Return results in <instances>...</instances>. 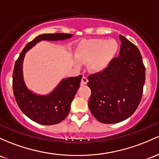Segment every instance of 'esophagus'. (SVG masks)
Here are the masks:
<instances>
[{"label":"esophagus","mask_w":159,"mask_h":159,"mask_svg":"<svg viewBox=\"0 0 159 159\" xmlns=\"http://www.w3.org/2000/svg\"><path fill=\"white\" fill-rule=\"evenodd\" d=\"M88 82V79L87 77L85 76H83L82 78H81V85H84V84H87V83Z\"/></svg>","instance_id":"34e87169"}]
</instances>
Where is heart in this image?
<instances>
[{"mask_svg":"<svg viewBox=\"0 0 159 159\" xmlns=\"http://www.w3.org/2000/svg\"><path fill=\"white\" fill-rule=\"evenodd\" d=\"M118 48V43L114 39L85 40L78 45L75 57L81 63H89V69L92 71L100 72L109 67ZM74 63L78 66L77 62Z\"/></svg>","mask_w":159,"mask_h":159,"instance_id":"b5f03b06","label":"heart"}]
</instances>
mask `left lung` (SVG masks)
I'll use <instances>...</instances> for the list:
<instances>
[{
	"label": "left lung",
	"instance_id": "left-lung-1",
	"mask_svg": "<svg viewBox=\"0 0 159 159\" xmlns=\"http://www.w3.org/2000/svg\"><path fill=\"white\" fill-rule=\"evenodd\" d=\"M121 50L107 69L88 76V106L99 122L115 124L134 114L142 99L146 69L135 44L119 34Z\"/></svg>",
	"mask_w": 159,
	"mask_h": 159
}]
</instances>
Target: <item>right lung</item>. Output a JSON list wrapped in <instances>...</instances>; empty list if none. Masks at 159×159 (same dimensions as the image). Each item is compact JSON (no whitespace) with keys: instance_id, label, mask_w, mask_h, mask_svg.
I'll list each match as a JSON object with an SVG mask.
<instances>
[{"instance_id":"1","label":"right lung","mask_w":159,"mask_h":159,"mask_svg":"<svg viewBox=\"0 0 159 159\" xmlns=\"http://www.w3.org/2000/svg\"><path fill=\"white\" fill-rule=\"evenodd\" d=\"M65 33L43 34L38 35L26 44L15 62L13 73V94L21 111L31 120L43 125L60 123L65 119L70 111L71 103L80 88L82 75L63 79L51 93L39 96L27 88L22 76V62L29 49L41 41H58L72 37Z\"/></svg>"}]
</instances>
